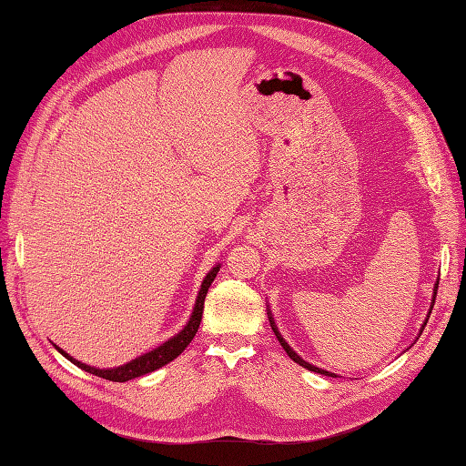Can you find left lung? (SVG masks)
Segmentation results:
<instances>
[{
  "label": "left lung",
  "mask_w": 466,
  "mask_h": 466,
  "mask_svg": "<svg viewBox=\"0 0 466 466\" xmlns=\"http://www.w3.org/2000/svg\"><path fill=\"white\" fill-rule=\"evenodd\" d=\"M437 284H439V280L435 282V286H433V298H431V308H430V311H427V318H425V321H423V325H421V329H420V335L423 333V327L427 325V319H430V316H431V309H433V304H435V296H437ZM267 313H268V321H270V327H272V331H274V335H276V339H279L280 341V345L284 347V350L288 353V357H290L294 362H298L299 367H304V369H308V370H311V372H318V374H325V376H333V379H337V374L335 372H329V370H323V369H319V367H313V364H309L308 360H304L301 359L296 350L286 343V339L280 335V331H279V327H276V323H274V318H272V311L267 308ZM418 335V337H420Z\"/></svg>",
  "instance_id": "8db88e82"
}]
</instances>
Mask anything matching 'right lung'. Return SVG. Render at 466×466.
I'll list each match as a JSON object with an SVG mask.
<instances>
[{"mask_svg":"<svg viewBox=\"0 0 466 466\" xmlns=\"http://www.w3.org/2000/svg\"><path fill=\"white\" fill-rule=\"evenodd\" d=\"M221 268V264L218 262L216 267H213L208 274L206 279L202 282V288H199L198 292V298H196V304H194V309H192V316L190 319H187V323L182 327V329L176 333L174 337H170L168 341H165L162 345H158L157 349L148 350V353L141 355L133 359L131 362L127 364H121V367H116V369H96V367H90V364L86 362H80L74 357H70L66 350H62L60 347L55 345V349L58 350V353L62 357H66L72 364H76L78 369L90 372V374H96L99 376V379H106V380H111V382H127V380H133V379H139V376L143 374H148L153 372L157 369H162L165 364H168L170 360H174L176 357H178L182 350L190 345V341L194 339L198 327H199V321H202V313H204V301H206V296H208V290L209 286L213 282V279H216L218 272Z\"/></svg>","mask_w":466,"mask_h":466,"instance_id":"1","label":"right lung"}]
</instances>
